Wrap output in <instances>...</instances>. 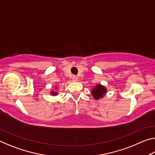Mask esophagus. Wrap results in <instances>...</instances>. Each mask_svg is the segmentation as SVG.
Returning <instances> with one entry per match:
<instances>
[{
	"label": "esophagus",
	"mask_w": 155,
	"mask_h": 155,
	"mask_svg": "<svg viewBox=\"0 0 155 155\" xmlns=\"http://www.w3.org/2000/svg\"><path fill=\"white\" fill-rule=\"evenodd\" d=\"M72 81H77V80H78V78H77V77H76V76H74V75H73L72 76Z\"/></svg>",
	"instance_id": "esophagus-1"
}]
</instances>
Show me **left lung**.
Instances as JSON below:
<instances>
[{
    "instance_id": "1",
    "label": "left lung",
    "mask_w": 155,
    "mask_h": 155,
    "mask_svg": "<svg viewBox=\"0 0 155 155\" xmlns=\"http://www.w3.org/2000/svg\"><path fill=\"white\" fill-rule=\"evenodd\" d=\"M106 93V87L104 86L101 85V84L96 85V87L93 88L92 90H91V94H92L94 98L96 100H99L100 98H102Z\"/></svg>"
}]
</instances>
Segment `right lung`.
I'll return each mask as SVG.
<instances>
[{
  "label": "right lung",
  "mask_w": 155,
  "mask_h": 155,
  "mask_svg": "<svg viewBox=\"0 0 155 155\" xmlns=\"http://www.w3.org/2000/svg\"><path fill=\"white\" fill-rule=\"evenodd\" d=\"M52 96H57V92H56V91H51V93Z\"/></svg>",
  "instance_id": "obj_1"
}]
</instances>
